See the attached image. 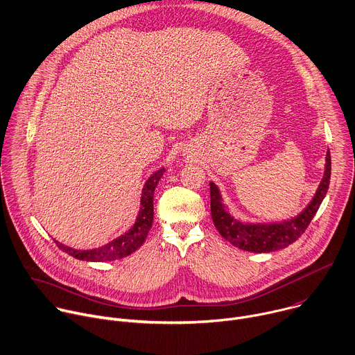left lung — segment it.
<instances>
[{"instance_id":"8db88e82","label":"left lung","mask_w":355,"mask_h":355,"mask_svg":"<svg viewBox=\"0 0 355 355\" xmlns=\"http://www.w3.org/2000/svg\"><path fill=\"white\" fill-rule=\"evenodd\" d=\"M330 168V152L327 150L324 174L309 205L298 216L270 224H251L234 218L221 202L223 199L217 185L210 181V209L214 227L224 240L243 251L262 254L287 248L301 237V234H304L311 220L316 214L329 189Z\"/></svg>"}]
</instances>
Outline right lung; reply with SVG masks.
<instances>
[{"label": "right lung", "instance_id": "right-lung-1", "mask_svg": "<svg viewBox=\"0 0 355 355\" xmlns=\"http://www.w3.org/2000/svg\"><path fill=\"white\" fill-rule=\"evenodd\" d=\"M166 170L160 168L155 171L149 180L145 182L141 196V209L137 216V220L134 225L120 237L110 241L108 244L94 248V250H73L71 247H67L58 241H55L57 247L67 252L68 255L86 262H107V261H115L121 259L132 252H135L138 248L142 247V244L146 240V235L152 227L153 223V195L155 189L163 177V173Z\"/></svg>", "mask_w": 355, "mask_h": 355}]
</instances>
